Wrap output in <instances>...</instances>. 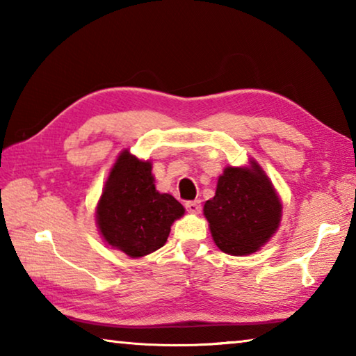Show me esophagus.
<instances>
[{
	"instance_id": "obj_1",
	"label": "esophagus",
	"mask_w": 356,
	"mask_h": 356,
	"mask_svg": "<svg viewBox=\"0 0 356 356\" xmlns=\"http://www.w3.org/2000/svg\"><path fill=\"white\" fill-rule=\"evenodd\" d=\"M185 207L190 213H200L201 212V201H188L185 202Z\"/></svg>"
}]
</instances>
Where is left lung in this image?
<instances>
[{"instance_id": "left-lung-1", "label": "left lung", "mask_w": 356, "mask_h": 356, "mask_svg": "<svg viewBox=\"0 0 356 356\" xmlns=\"http://www.w3.org/2000/svg\"><path fill=\"white\" fill-rule=\"evenodd\" d=\"M204 216L216 246L227 254L248 256L261 250L281 225L282 204L272 180L257 163L226 166Z\"/></svg>"}]
</instances>
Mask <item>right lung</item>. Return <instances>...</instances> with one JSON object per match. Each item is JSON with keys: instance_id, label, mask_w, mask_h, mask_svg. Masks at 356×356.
Listing matches in <instances>:
<instances>
[{"instance_id": "obj_1", "label": "right lung", "mask_w": 356, "mask_h": 356, "mask_svg": "<svg viewBox=\"0 0 356 356\" xmlns=\"http://www.w3.org/2000/svg\"><path fill=\"white\" fill-rule=\"evenodd\" d=\"M184 213L176 197L156 191L152 161L124 149L102 190L95 222L108 246L138 259L161 248L172 222Z\"/></svg>"}]
</instances>
